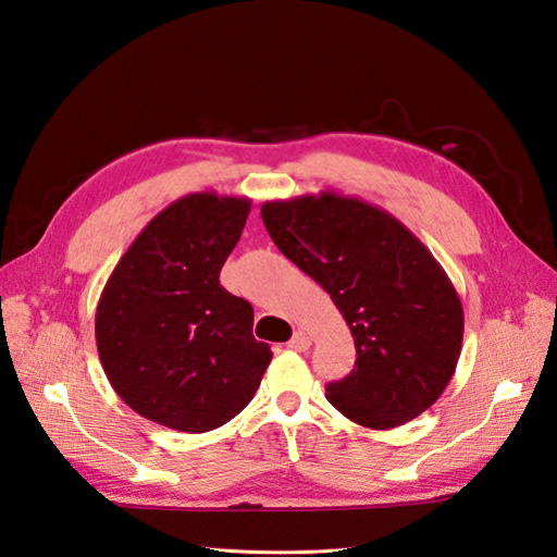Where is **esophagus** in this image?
<instances>
[{
    "label": "esophagus",
    "instance_id": "34e87169",
    "mask_svg": "<svg viewBox=\"0 0 557 557\" xmlns=\"http://www.w3.org/2000/svg\"><path fill=\"white\" fill-rule=\"evenodd\" d=\"M309 346H311V336H309L305 330H297V332L293 334V339L288 342V348L299 350V352L309 350Z\"/></svg>",
    "mask_w": 557,
    "mask_h": 557
}]
</instances>
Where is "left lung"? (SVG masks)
<instances>
[{
    "instance_id": "left-lung-1",
    "label": "left lung",
    "mask_w": 557,
    "mask_h": 557,
    "mask_svg": "<svg viewBox=\"0 0 557 557\" xmlns=\"http://www.w3.org/2000/svg\"><path fill=\"white\" fill-rule=\"evenodd\" d=\"M262 221L285 258L330 293L356 342L352 372L327 401L352 423L391 430L446 391L465 313L450 278L395 215L336 193L264 201Z\"/></svg>"
}]
</instances>
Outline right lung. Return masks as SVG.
<instances>
[{
  "instance_id": "obj_1",
  "label": "right lung",
  "mask_w": 557,
  "mask_h": 557,
  "mask_svg": "<svg viewBox=\"0 0 557 557\" xmlns=\"http://www.w3.org/2000/svg\"><path fill=\"white\" fill-rule=\"evenodd\" d=\"M250 199L193 193L160 211L109 276L95 315L97 352L129 409L178 432H209L260 387L272 350L252 307L221 285Z\"/></svg>"
}]
</instances>
